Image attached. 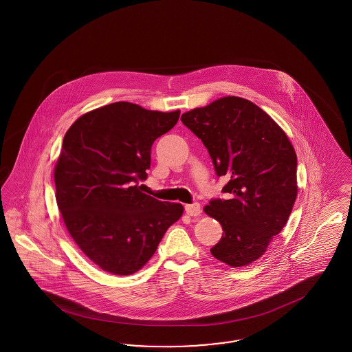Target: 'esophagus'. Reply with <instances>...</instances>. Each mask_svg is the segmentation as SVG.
Listing matches in <instances>:
<instances>
[{"mask_svg": "<svg viewBox=\"0 0 352 352\" xmlns=\"http://www.w3.org/2000/svg\"><path fill=\"white\" fill-rule=\"evenodd\" d=\"M184 210H186V213L191 215V217H197L199 214L201 213V206L199 203L187 204L184 206Z\"/></svg>", "mask_w": 352, "mask_h": 352, "instance_id": "1", "label": "esophagus"}]
</instances>
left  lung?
Here are the masks:
<instances>
[{"instance_id": "left-lung-1", "label": "left lung", "mask_w": 352, "mask_h": 352, "mask_svg": "<svg viewBox=\"0 0 352 352\" xmlns=\"http://www.w3.org/2000/svg\"><path fill=\"white\" fill-rule=\"evenodd\" d=\"M201 139L228 199L204 208L222 228L210 249L218 261L246 266L263 256L287 224L297 197V155L287 134L263 109L239 96H224L182 115Z\"/></svg>"}]
</instances>
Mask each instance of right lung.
Listing matches in <instances>:
<instances>
[{
  "mask_svg": "<svg viewBox=\"0 0 352 352\" xmlns=\"http://www.w3.org/2000/svg\"><path fill=\"white\" fill-rule=\"evenodd\" d=\"M179 115L116 102L77 118L64 135L54 170L56 204L76 244L107 272H137L183 214L181 204L162 203L138 187L147 179L153 142Z\"/></svg>",
  "mask_w": 352,
  "mask_h": 352,
  "instance_id": "right-lung-1",
  "label": "right lung"
}]
</instances>
